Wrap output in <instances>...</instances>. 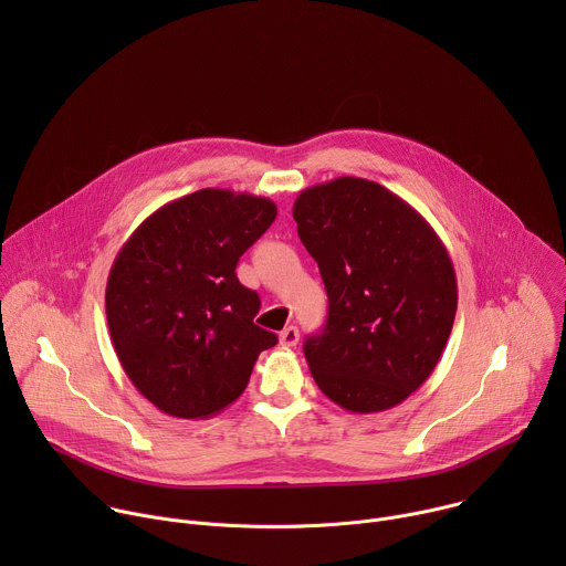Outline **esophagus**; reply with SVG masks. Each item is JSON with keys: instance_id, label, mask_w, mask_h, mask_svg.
Instances as JSON below:
<instances>
[{"instance_id": "obj_1", "label": "esophagus", "mask_w": 566, "mask_h": 566, "mask_svg": "<svg viewBox=\"0 0 566 566\" xmlns=\"http://www.w3.org/2000/svg\"><path fill=\"white\" fill-rule=\"evenodd\" d=\"M297 340H300V332H297V327H286L282 334H280V345L282 347H295L297 345Z\"/></svg>"}]
</instances>
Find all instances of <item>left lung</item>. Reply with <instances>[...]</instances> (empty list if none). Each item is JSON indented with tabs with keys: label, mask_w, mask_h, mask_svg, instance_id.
Masks as SVG:
<instances>
[{
	"label": "left lung",
	"mask_w": 566,
	"mask_h": 566,
	"mask_svg": "<svg viewBox=\"0 0 566 566\" xmlns=\"http://www.w3.org/2000/svg\"><path fill=\"white\" fill-rule=\"evenodd\" d=\"M297 234L329 297L308 336L313 380L354 415L385 412L434 371L457 313V275L434 228L376 181L338 177L302 190Z\"/></svg>",
	"instance_id": "left-lung-1"
}]
</instances>
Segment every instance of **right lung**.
Returning a JSON list of instances; mask_svg holds the SVG:
<instances>
[{"label": "right lung", "instance_id": "obj_1", "mask_svg": "<svg viewBox=\"0 0 566 566\" xmlns=\"http://www.w3.org/2000/svg\"><path fill=\"white\" fill-rule=\"evenodd\" d=\"M266 197L203 188L151 212L118 251L105 291L114 352L134 387L177 419L219 415L277 336L237 262L275 221Z\"/></svg>", "mask_w": 566, "mask_h": 566}]
</instances>
